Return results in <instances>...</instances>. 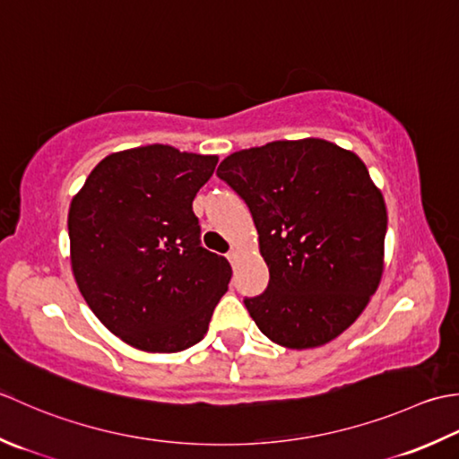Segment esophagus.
<instances>
[{
  "instance_id": "esophagus-1",
  "label": "esophagus",
  "mask_w": 459,
  "mask_h": 459,
  "mask_svg": "<svg viewBox=\"0 0 459 459\" xmlns=\"http://www.w3.org/2000/svg\"><path fill=\"white\" fill-rule=\"evenodd\" d=\"M238 257H239V251L238 249H231L230 254H228V259H230V264H236L238 261Z\"/></svg>"
}]
</instances>
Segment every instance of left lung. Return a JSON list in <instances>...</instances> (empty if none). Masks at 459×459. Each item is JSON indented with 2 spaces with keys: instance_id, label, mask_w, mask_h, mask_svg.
I'll return each mask as SVG.
<instances>
[{
  "instance_id": "8db88e82",
  "label": "left lung",
  "mask_w": 459,
  "mask_h": 459,
  "mask_svg": "<svg viewBox=\"0 0 459 459\" xmlns=\"http://www.w3.org/2000/svg\"><path fill=\"white\" fill-rule=\"evenodd\" d=\"M218 176L247 204L269 267L243 299L267 339L313 349L359 319L385 271L386 205L360 158L329 140H275L230 154Z\"/></svg>"
}]
</instances>
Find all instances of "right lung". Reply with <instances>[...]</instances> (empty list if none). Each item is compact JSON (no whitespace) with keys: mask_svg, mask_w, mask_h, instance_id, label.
Returning <instances> with one entry per match:
<instances>
[{"mask_svg":"<svg viewBox=\"0 0 459 459\" xmlns=\"http://www.w3.org/2000/svg\"><path fill=\"white\" fill-rule=\"evenodd\" d=\"M218 156L168 144L100 160L69 208L71 267L107 329L146 352H180L208 333L228 291L226 257L200 246L192 202Z\"/></svg>","mask_w":459,"mask_h":459,"instance_id":"add662e5","label":"right lung"}]
</instances>
